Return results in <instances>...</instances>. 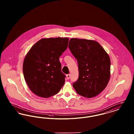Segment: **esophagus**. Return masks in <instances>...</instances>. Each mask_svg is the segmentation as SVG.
Wrapping results in <instances>:
<instances>
[{"instance_id":"34e87169","label":"esophagus","mask_w":134,"mask_h":134,"mask_svg":"<svg viewBox=\"0 0 134 134\" xmlns=\"http://www.w3.org/2000/svg\"><path fill=\"white\" fill-rule=\"evenodd\" d=\"M66 77H67V79H69L70 78V74H67V75H66Z\"/></svg>"}]
</instances>
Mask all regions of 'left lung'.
Instances as JSON below:
<instances>
[{"instance_id": "8db88e82", "label": "left lung", "mask_w": 134, "mask_h": 134, "mask_svg": "<svg viewBox=\"0 0 134 134\" xmlns=\"http://www.w3.org/2000/svg\"><path fill=\"white\" fill-rule=\"evenodd\" d=\"M69 48L77 60L79 77L73 86L77 93L87 98L97 96L105 89L110 75V60L98 42L72 38Z\"/></svg>"}]
</instances>
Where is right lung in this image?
<instances>
[{
	"mask_svg": "<svg viewBox=\"0 0 134 134\" xmlns=\"http://www.w3.org/2000/svg\"><path fill=\"white\" fill-rule=\"evenodd\" d=\"M67 38H42L29 51L23 63L26 83L36 95L48 98L58 93L66 76L59 57L68 47Z\"/></svg>",
	"mask_w": 134,
	"mask_h": 134,
	"instance_id": "add662e5",
	"label": "right lung"
}]
</instances>
